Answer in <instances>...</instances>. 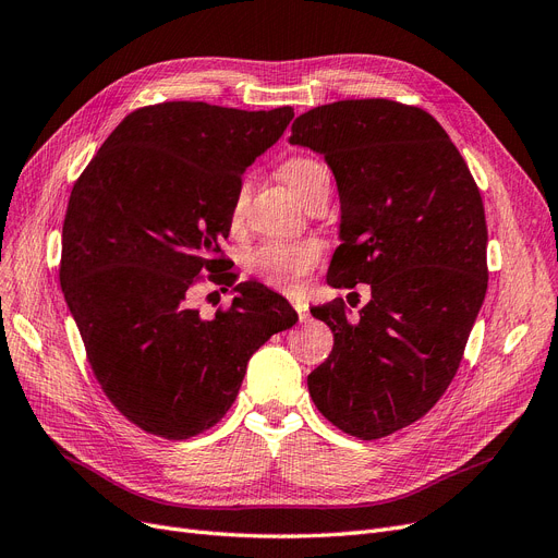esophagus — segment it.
I'll list each match as a JSON object with an SVG mask.
<instances>
[{
  "label": "esophagus",
  "mask_w": 558,
  "mask_h": 558,
  "mask_svg": "<svg viewBox=\"0 0 558 558\" xmlns=\"http://www.w3.org/2000/svg\"><path fill=\"white\" fill-rule=\"evenodd\" d=\"M292 305H294V311L299 313V322H307V319H311V313H307V305H305L303 301H294Z\"/></svg>",
  "instance_id": "obj_1"
}]
</instances>
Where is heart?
<instances>
[{"label": "heart", "instance_id": "heart-1", "mask_svg": "<svg viewBox=\"0 0 558 558\" xmlns=\"http://www.w3.org/2000/svg\"><path fill=\"white\" fill-rule=\"evenodd\" d=\"M282 181L290 191L305 204L311 202L315 191L328 179V172L317 158L311 156H290L278 168ZM245 199L247 183L241 181L234 191L230 211H227V225L234 234L243 230L245 222ZM324 259V245L317 239L299 241H266L253 247L245 257V268L264 284L280 292H296L303 280L311 276Z\"/></svg>", "mask_w": 558, "mask_h": 558}]
</instances>
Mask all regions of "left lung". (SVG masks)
Segmentation results:
<instances>
[{"label":"left lung","mask_w":558,"mask_h":558,"mask_svg":"<svg viewBox=\"0 0 558 558\" xmlns=\"http://www.w3.org/2000/svg\"><path fill=\"white\" fill-rule=\"evenodd\" d=\"M340 193L328 284H369L359 313L313 307L333 352L307 375L322 416L359 439L423 418L456 377L487 292L483 197L439 121L388 98L338 100L292 123ZM356 307V303H352Z\"/></svg>","instance_id":"left-lung-1"}]
</instances>
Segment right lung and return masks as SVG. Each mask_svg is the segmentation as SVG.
I'll list each match as a JSON object with an SVG mask.
<instances>
[{
	"label": "right lung",
	"instance_id": "add662e5",
	"mask_svg": "<svg viewBox=\"0 0 558 558\" xmlns=\"http://www.w3.org/2000/svg\"><path fill=\"white\" fill-rule=\"evenodd\" d=\"M292 117L290 106L247 112L202 100L137 108L73 185L61 290L102 393L149 435L179 441L214 427L251 356L299 319L268 287L222 271L220 255L243 170ZM204 270L238 292L214 318L194 305Z\"/></svg>",
	"mask_w": 558,
	"mask_h": 558
}]
</instances>
